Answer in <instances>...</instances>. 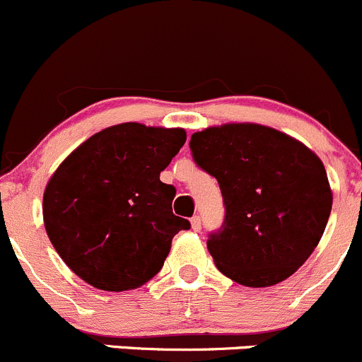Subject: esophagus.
Masks as SVG:
<instances>
[{"mask_svg": "<svg viewBox=\"0 0 362 362\" xmlns=\"http://www.w3.org/2000/svg\"><path fill=\"white\" fill-rule=\"evenodd\" d=\"M189 223H192V228L195 232H200V228H202V223H200V216H193L192 220H189Z\"/></svg>", "mask_w": 362, "mask_h": 362, "instance_id": "1", "label": "esophagus"}]
</instances>
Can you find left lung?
Listing matches in <instances>:
<instances>
[{
	"instance_id": "obj_1",
	"label": "left lung",
	"mask_w": 362,
	"mask_h": 362,
	"mask_svg": "<svg viewBox=\"0 0 362 362\" xmlns=\"http://www.w3.org/2000/svg\"><path fill=\"white\" fill-rule=\"evenodd\" d=\"M193 162L216 177L225 218L207 250L245 287L287 280L320 241L332 207L324 163L287 134L253 123L192 135Z\"/></svg>"
}]
</instances>
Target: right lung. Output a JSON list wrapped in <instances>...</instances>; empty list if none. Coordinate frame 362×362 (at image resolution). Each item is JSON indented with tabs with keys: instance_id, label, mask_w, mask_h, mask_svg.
<instances>
[{
	"instance_id": "obj_1",
	"label": "right lung",
	"mask_w": 362,
	"mask_h": 362,
	"mask_svg": "<svg viewBox=\"0 0 362 362\" xmlns=\"http://www.w3.org/2000/svg\"><path fill=\"white\" fill-rule=\"evenodd\" d=\"M186 142L182 128L123 123L82 142L44 192V223L61 259L86 284L123 292L151 280L189 221L160 181Z\"/></svg>"
}]
</instances>
